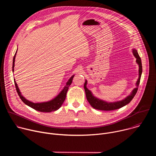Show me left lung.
<instances>
[{
    "label": "left lung",
    "mask_w": 156,
    "mask_h": 156,
    "mask_svg": "<svg viewBox=\"0 0 156 156\" xmlns=\"http://www.w3.org/2000/svg\"><path fill=\"white\" fill-rule=\"evenodd\" d=\"M132 52L136 58V63L139 65V77L138 79L136 81V87L135 89H133V90L131 93V94L128 96L126 98H125L124 99L120 101H117V102H108L101 99H99L95 96H93V93L90 90H89L86 87L87 84V80H86L84 84V88L85 90L86 93V96L87 101L90 104V105L96 109L98 110H106V111H110V110H117L119 109L126 104H129L131 101L133 99V98L135 97V94L137 93L138 89V86L140 84V79L142 74V63H141V58L138 53V51L135 49H132Z\"/></svg>",
    "instance_id": "1"
}]
</instances>
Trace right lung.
Listing matches in <instances>:
<instances>
[{
  "mask_svg": "<svg viewBox=\"0 0 156 156\" xmlns=\"http://www.w3.org/2000/svg\"><path fill=\"white\" fill-rule=\"evenodd\" d=\"M16 52H15V54L13 57V66H12V71H14V66H15V57L16 54ZM75 75H73L71 78L69 80V81L66 82L65 86L63 87V90L60 92V93L53 99L48 101V102H38V103H34L33 102H31L28 100H27L26 98H25L23 96L21 95V92L19 90L18 86L15 81V80L14 79V83L15 85V87L16 91L18 93V96H20V99L21 101H23L26 105L30 106V107L34 108L36 110L39 111V112H51L52 111H55L58 110L62 105L63 103L65 98H66V93H67V91L69 90V87L70 86V84L72 83L73 78L74 77Z\"/></svg>",
  "mask_w": 156,
  "mask_h": 156,
  "instance_id": "1",
  "label": "right lung"
}]
</instances>
